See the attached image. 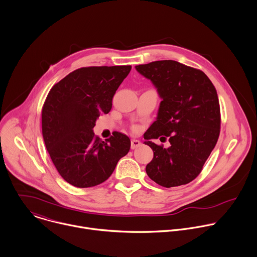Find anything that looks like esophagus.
I'll list each match as a JSON object with an SVG mask.
<instances>
[{"label": "esophagus", "instance_id": "34e87169", "mask_svg": "<svg viewBox=\"0 0 257 257\" xmlns=\"http://www.w3.org/2000/svg\"><path fill=\"white\" fill-rule=\"evenodd\" d=\"M140 144H141V142H140L139 140H137V139H132V140H131V150L137 149L138 146H140Z\"/></svg>", "mask_w": 257, "mask_h": 257}]
</instances>
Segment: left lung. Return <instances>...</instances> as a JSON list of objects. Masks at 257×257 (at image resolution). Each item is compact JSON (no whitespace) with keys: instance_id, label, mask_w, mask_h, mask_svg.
Listing matches in <instances>:
<instances>
[{"instance_id":"left-lung-1","label":"left lung","mask_w":257,"mask_h":257,"mask_svg":"<svg viewBox=\"0 0 257 257\" xmlns=\"http://www.w3.org/2000/svg\"><path fill=\"white\" fill-rule=\"evenodd\" d=\"M135 69L153 82L162 98L157 120L144 134V143L154 151L146 174L163 187L188 184L200 174L218 139L216 90L202 71L177 61H156ZM162 135L169 137L168 149L150 140Z\"/></svg>"}]
</instances>
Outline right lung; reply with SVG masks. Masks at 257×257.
Segmentation results:
<instances>
[{
  "label": "right lung",
  "mask_w": 257,
  "mask_h": 257,
  "mask_svg": "<svg viewBox=\"0 0 257 257\" xmlns=\"http://www.w3.org/2000/svg\"><path fill=\"white\" fill-rule=\"evenodd\" d=\"M130 70L131 66L83 67L50 90L42 111L43 136L52 162L69 184H100L128 154V136L116 132L104 142L93 127L100 114L111 111L114 94Z\"/></svg>",
  "instance_id": "right-lung-1"
}]
</instances>
